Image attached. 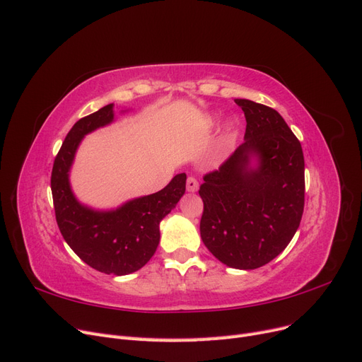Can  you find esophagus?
<instances>
[{
	"mask_svg": "<svg viewBox=\"0 0 362 362\" xmlns=\"http://www.w3.org/2000/svg\"><path fill=\"white\" fill-rule=\"evenodd\" d=\"M199 189V182L194 177H189L187 178V190L189 192H198Z\"/></svg>",
	"mask_w": 362,
	"mask_h": 362,
	"instance_id": "esophagus-1",
	"label": "esophagus"
}]
</instances>
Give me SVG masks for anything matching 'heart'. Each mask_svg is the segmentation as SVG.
Wrapping results in <instances>:
<instances>
[{
    "mask_svg": "<svg viewBox=\"0 0 362 362\" xmlns=\"http://www.w3.org/2000/svg\"><path fill=\"white\" fill-rule=\"evenodd\" d=\"M213 124H214V122H213V120H211V125H213Z\"/></svg>",
    "mask_w": 362,
    "mask_h": 362,
    "instance_id": "b5f03b06",
    "label": "heart"
}]
</instances>
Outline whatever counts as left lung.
<instances>
[{
  "instance_id": "obj_1",
  "label": "left lung",
  "mask_w": 362,
  "mask_h": 362,
  "mask_svg": "<svg viewBox=\"0 0 362 362\" xmlns=\"http://www.w3.org/2000/svg\"><path fill=\"white\" fill-rule=\"evenodd\" d=\"M246 117L245 141L217 170L204 175L201 237L223 264L262 267L291 242L305 205L300 141L272 107L235 100ZM259 157L255 171L247 169Z\"/></svg>"
}]
</instances>
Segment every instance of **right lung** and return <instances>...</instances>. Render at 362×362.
<instances>
[{
  "instance_id": "add662e5",
  "label": "right lung",
  "mask_w": 362,
  "mask_h": 362,
  "mask_svg": "<svg viewBox=\"0 0 362 362\" xmlns=\"http://www.w3.org/2000/svg\"><path fill=\"white\" fill-rule=\"evenodd\" d=\"M113 104L81 117L68 133L51 172L56 221L69 247L92 269L122 276L144 267L160 242V222L185 193V173L175 177L163 190L129 201L115 211H93L83 206L69 187L68 172L81 139L110 124Z\"/></svg>"
}]
</instances>
